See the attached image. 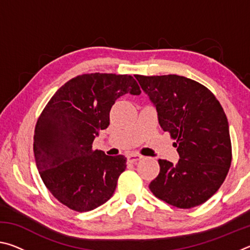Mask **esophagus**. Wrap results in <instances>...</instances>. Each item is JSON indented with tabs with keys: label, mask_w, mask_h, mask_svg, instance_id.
Masks as SVG:
<instances>
[{
	"label": "esophagus",
	"mask_w": 250,
	"mask_h": 250,
	"mask_svg": "<svg viewBox=\"0 0 250 250\" xmlns=\"http://www.w3.org/2000/svg\"><path fill=\"white\" fill-rule=\"evenodd\" d=\"M141 159H142V156L139 155V154L132 153V154H129L128 155V161H129V162H132V163L138 162V161L141 160Z\"/></svg>",
	"instance_id": "1"
}]
</instances>
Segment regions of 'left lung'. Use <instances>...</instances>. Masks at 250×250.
Instances as JSON below:
<instances>
[{
  "mask_svg": "<svg viewBox=\"0 0 250 250\" xmlns=\"http://www.w3.org/2000/svg\"><path fill=\"white\" fill-rule=\"evenodd\" d=\"M142 90L155 105L159 124L170 132L179 152L177 164L159 160L160 173L149 188L179 208H192L214 195L231 163L227 117L209 89L177 75H137Z\"/></svg>",
  "mask_w": 250,
  "mask_h": 250,
  "instance_id": "1",
  "label": "left lung"
}]
</instances>
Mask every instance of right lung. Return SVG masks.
Returning a JSON list of instances; mask_svg holds the SVG:
<instances>
[{
    "label": "right lung",
    "instance_id": "obj_1",
    "mask_svg": "<svg viewBox=\"0 0 250 250\" xmlns=\"http://www.w3.org/2000/svg\"><path fill=\"white\" fill-rule=\"evenodd\" d=\"M125 94H141L132 76L80 75L55 92L37 120V170L53 196L70 209L88 211L104 204L125 170L124 155L92 150L99 131L110 124V109Z\"/></svg>",
    "mask_w": 250,
    "mask_h": 250
}]
</instances>
